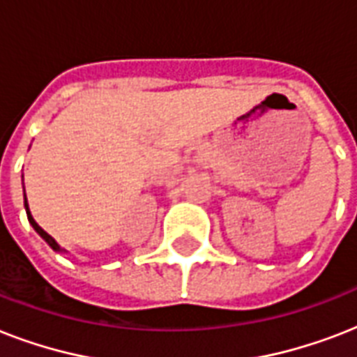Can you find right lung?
<instances>
[{"instance_id":"obj_1","label":"right lung","mask_w":357,"mask_h":357,"mask_svg":"<svg viewBox=\"0 0 357 357\" xmlns=\"http://www.w3.org/2000/svg\"><path fill=\"white\" fill-rule=\"evenodd\" d=\"M25 213H27V218H29V224H31V226H33V228H35L36 234L40 235V237L44 238V241H46V243L50 244V246H52V248L55 250V252H63V248H61V246H59V244L55 243V238H53L50 234H46V231H44V229H42L40 226H38V224L35 222V218H33V215H31V211H29V206H27V198H25Z\"/></svg>"}]
</instances>
